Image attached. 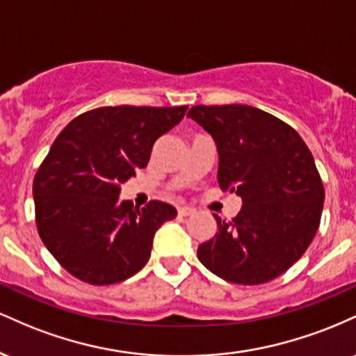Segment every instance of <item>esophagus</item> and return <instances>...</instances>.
Wrapping results in <instances>:
<instances>
[{
	"instance_id": "esophagus-1",
	"label": "esophagus",
	"mask_w": 356,
	"mask_h": 356,
	"mask_svg": "<svg viewBox=\"0 0 356 356\" xmlns=\"http://www.w3.org/2000/svg\"><path fill=\"white\" fill-rule=\"evenodd\" d=\"M177 212H179V216H181V218H187V216L194 214V209H191V207H187V206H181L177 209Z\"/></svg>"
}]
</instances>
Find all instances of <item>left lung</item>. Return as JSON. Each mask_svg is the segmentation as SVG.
I'll return each instance as SVG.
<instances>
[{
  "label": "left lung",
  "mask_w": 356,
  "mask_h": 356,
  "mask_svg": "<svg viewBox=\"0 0 356 356\" xmlns=\"http://www.w3.org/2000/svg\"><path fill=\"white\" fill-rule=\"evenodd\" d=\"M187 117L214 138L220 189L243 199L229 222L214 214L218 232L197 248L199 261L229 283L275 280L320 226L325 191L312 152L295 129L249 105H197Z\"/></svg>",
  "instance_id": "8db88e82"
}]
</instances>
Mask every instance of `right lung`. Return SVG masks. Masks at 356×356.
Here are the masks:
<instances>
[{"instance_id": "right-lung-1", "label": "right lung", "mask_w": 356, "mask_h": 356, "mask_svg": "<svg viewBox=\"0 0 356 356\" xmlns=\"http://www.w3.org/2000/svg\"><path fill=\"white\" fill-rule=\"evenodd\" d=\"M187 107H102L61 130L33 181L40 238L73 276L113 284L145 266L154 234L177 216L170 204L134 207L120 186L149 164L157 138Z\"/></svg>"}]
</instances>
